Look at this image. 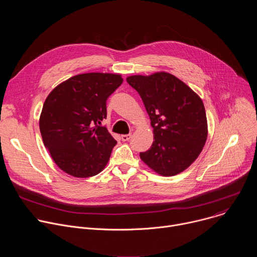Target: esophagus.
Instances as JSON below:
<instances>
[{"label":"esophagus","instance_id":"esophagus-1","mask_svg":"<svg viewBox=\"0 0 257 257\" xmlns=\"http://www.w3.org/2000/svg\"><path fill=\"white\" fill-rule=\"evenodd\" d=\"M130 138H131V134H124V135L121 136V139L123 141H128Z\"/></svg>","mask_w":257,"mask_h":257}]
</instances>
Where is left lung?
<instances>
[{"instance_id":"obj_1","label":"left lung","mask_w":257,"mask_h":257,"mask_svg":"<svg viewBox=\"0 0 257 257\" xmlns=\"http://www.w3.org/2000/svg\"><path fill=\"white\" fill-rule=\"evenodd\" d=\"M126 80L139 93L154 128L153 145L140 153V159L165 177L186 170L201 153L207 137L201 98L167 72Z\"/></svg>"}]
</instances>
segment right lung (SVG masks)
Returning a JSON list of instances; mask_svg holds the SVG:
<instances>
[{
	"label": "right lung",
	"instance_id": "1",
	"mask_svg": "<svg viewBox=\"0 0 257 257\" xmlns=\"http://www.w3.org/2000/svg\"><path fill=\"white\" fill-rule=\"evenodd\" d=\"M123 82L119 74L85 73L59 84L40 118L45 146L65 173L77 178L100 173L117 141L105 127L106 99Z\"/></svg>",
	"mask_w": 257,
	"mask_h": 257
}]
</instances>
